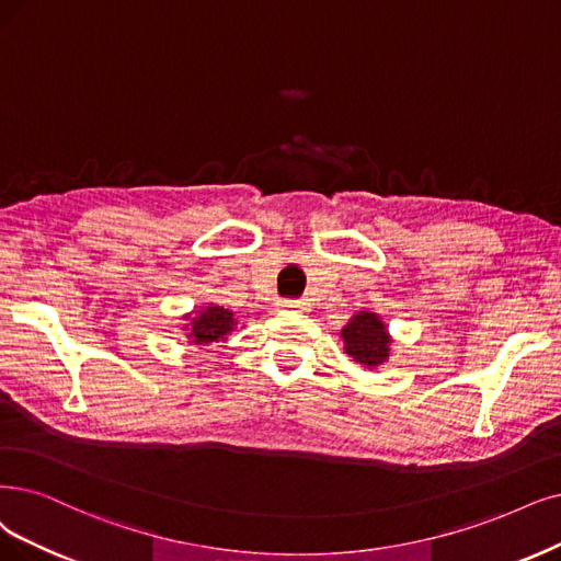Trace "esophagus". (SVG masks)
<instances>
[{"instance_id": "obj_1", "label": "esophagus", "mask_w": 561, "mask_h": 561, "mask_svg": "<svg viewBox=\"0 0 561 561\" xmlns=\"http://www.w3.org/2000/svg\"><path fill=\"white\" fill-rule=\"evenodd\" d=\"M282 307H284V309H294V312H305L307 302H302V300H284Z\"/></svg>"}]
</instances>
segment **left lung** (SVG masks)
Segmentation results:
<instances>
[{
  "instance_id": "8db88e82",
  "label": "left lung",
  "mask_w": 561,
  "mask_h": 561,
  "mask_svg": "<svg viewBox=\"0 0 561 561\" xmlns=\"http://www.w3.org/2000/svg\"><path fill=\"white\" fill-rule=\"evenodd\" d=\"M342 337L346 354L354 356V360L360 365L377 367L388 358L390 337L377 314L363 312L356 319H351V323L342 330Z\"/></svg>"
}]
</instances>
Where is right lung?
Wrapping results in <instances>:
<instances>
[{"instance_id": "add662e5", "label": "right lung", "mask_w": 561, "mask_h": 561, "mask_svg": "<svg viewBox=\"0 0 561 561\" xmlns=\"http://www.w3.org/2000/svg\"><path fill=\"white\" fill-rule=\"evenodd\" d=\"M233 312H228L224 307L210 305L192 321V335L196 344H210L221 340L228 330L233 328Z\"/></svg>"}]
</instances>
